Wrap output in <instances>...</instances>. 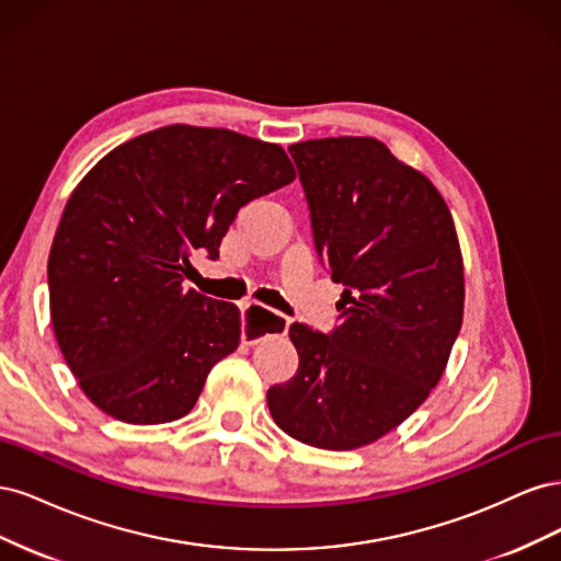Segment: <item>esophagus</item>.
<instances>
[{
	"instance_id": "esophagus-1",
	"label": "esophagus",
	"mask_w": 561,
	"mask_h": 561,
	"mask_svg": "<svg viewBox=\"0 0 561 561\" xmlns=\"http://www.w3.org/2000/svg\"><path fill=\"white\" fill-rule=\"evenodd\" d=\"M241 318H243L241 339L248 346H254L257 342H262V339L268 334H285L287 328H290V318L283 313H271L254 301L243 304Z\"/></svg>"
}]
</instances>
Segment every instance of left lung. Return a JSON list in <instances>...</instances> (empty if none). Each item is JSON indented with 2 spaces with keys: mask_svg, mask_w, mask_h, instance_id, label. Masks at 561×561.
I'll return each mask as SVG.
<instances>
[{
  "mask_svg": "<svg viewBox=\"0 0 561 561\" xmlns=\"http://www.w3.org/2000/svg\"><path fill=\"white\" fill-rule=\"evenodd\" d=\"M320 264L344 285L322 334L293 322L297 375L268 388L278 428L346 451L410 416L443 377L463 322V260L431 180L375 138L290 147Z\"/></svg>",
  "mask_w": 561,
  "mask_h": 561,
  "instance_id": "left-lung-1",
  "label": "left lung"
}]
</instances>
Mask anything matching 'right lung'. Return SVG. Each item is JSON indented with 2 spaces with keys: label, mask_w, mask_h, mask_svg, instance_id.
Instances as JSON below:
<instances>
[{
  "label": "right lung",
  "mask_w": 561,
  "mask_h": 561,
  "mask_svg": "<svg viewBox=\"0 0 561 561\" xmlns=\"http://www.w3.org/2000/svg\"><path fill=\"white\" fill-rule=\"evenodd\" d=\"M295 180L283 147L227 128L163 126L98 161L48 254L50 320L83 393L126 423H168L233 353L241 313L184 287L219 257L245 203Z\"/></svg>",
  "instance_id": "right-lung-1"
}]
</instances>
